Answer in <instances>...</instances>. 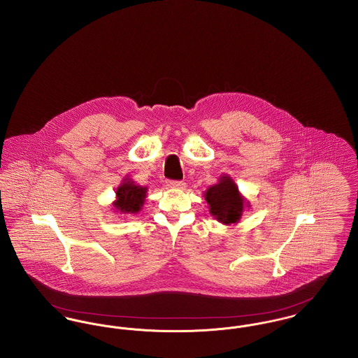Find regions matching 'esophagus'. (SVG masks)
Instances as JSON below:
<instances>
[{"instance_id": "obj_1", "label": "esophagus", "mask_w": 358, "mask_h": 358, "mask_svg": "<svg viewBox=\"0 0 358 358\" xmlns=\"http://www.w3.org/2000/svg\"><path fill=\"white\" fill-rule=\"evenodd\" d=\"M167 185L171 187V188H177V189L185 188V182L184 181H178V180H169Z\"/></svg>"}]
</instances>
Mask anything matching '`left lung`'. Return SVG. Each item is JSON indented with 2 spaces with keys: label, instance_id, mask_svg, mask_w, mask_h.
Here are the masks:
<instances>
[{
  "label": "left lung",
  "instance_id": "1",
  "mask_svg": "<svg viewBox=\"0 0 358 358\" xmlns=\"http://www.w3.org/2000/svg\"><path fill=\"white\" fill-rule=\"evenodd\" d=\"M204 196L210 204L211 215L222 223H236L241 218L244 200L229 177H222L220 184L207 189Z\"/></svg>",
  "mask_w": 358,
  "mask_h": 358
}]
</instances>
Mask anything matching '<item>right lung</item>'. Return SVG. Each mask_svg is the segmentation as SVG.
<instances>
[{"instance_id": "add662e5", "label": "right lung", "mask_w": 358, "mask_h": 358, "mask_svg": "<svg viewBox=\"0 0 358 358\" xmlns=\"http://www.w3.org/2000/svg\"><path fill=\"white\" fill-rule=\"evenodd\" d=\"M147 189L143 187L135 185L134 182H124L117 189V201L114 207L122 213H138L143 206Z\"/></svg>"}]
</instances>
